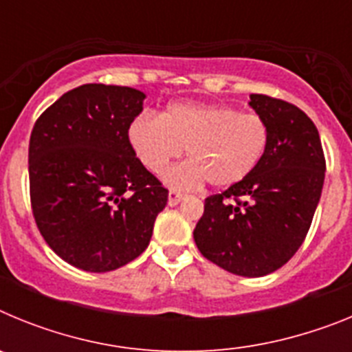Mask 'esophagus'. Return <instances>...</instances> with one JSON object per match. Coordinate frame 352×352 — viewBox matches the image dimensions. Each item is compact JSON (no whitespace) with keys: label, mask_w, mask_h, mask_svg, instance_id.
Instances as JSON below:
<instances>
[{"label":"esophagus","mask_w":352,"mask_h":352,"mask_svg":"<svg viewBox=\"0 0 352 352\" xmlns=\"http://www.w3.org/2000/svg\"><path fill=\"white\" fill-rule=\"evenodd\" d=\"M185 199V195L179 194V192H174L170 190L169 192V199H167V203H169V206H176V204H179Z\"/></svg>","instance_id":"34e87169"}]
</instances>
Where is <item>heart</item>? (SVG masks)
I'll return each mask as SVG.
<instances>
[{"instance_id": "heart-1", "label": "heart", "mask_w": 352, "mask_h": 352, "mask_svg": "<svg viewBox=\"0 0 352 352\" xmlns=\"http://www.w3.org/2000/svg\"><path fill=\"white\" fill-rule=\"evenodd\" d=\"M126 138L153 174L164 173L186 149L190 162L166 176L173 188H194L206 179L214 188H229L259 167L268 151L270 129L263 116L231 105L179 102L160 118L142 113L129 125Z\"/></svg>"}]
</instances>
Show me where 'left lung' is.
Masks as SVG:
<instances>
[{
    "instance_id": "left-lung-1",
    "label": "left lung",
    "mask_w": 352,
    "mask_h": 352,
    "mask_svg": "<svg viewBox=\"0 0 352 352\" xmlns=\"http://www.w3.org/2000/svg\"><path fill=\"white\" fill-rule=\"evenodd\" d=\"M270 129L263 162L239 185L204 201L194 239L204 257L239 276L282 268L309 232L326 162L314 121L289 102L250 95Z\"/></svg>"
}]
</instances>
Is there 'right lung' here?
Wrapping results in <instances>:
<instances>
[{
  "label": "right lung",
  "mask_w": 352,
  "mask_h": 352,
  "mask_svg": "<svg viewBox=\"0 0 352 352\" xmlns=\"http://www.w3.org/2000/svg\"><path fill=\"white\" fill-rule=\"evenodd\" d=\"M144 98L126 86L82 84L45 109L31 132L36 227L61 259L84 272H113L141 256L167 204V188L126 138Z\"/></svg>",
  "instance_id": "add662e5"
}]
</instances>
